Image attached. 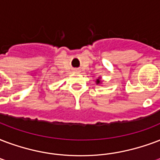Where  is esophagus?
<instances>
[{
  "label": "esophagus",
  "instance_id": "34e87169",
  "mask_svg": "<svg viewBox=\"0 0 160 160\" xmlns=\"http://www.w3.org/2000/svg\"><path fill=\"white\" fill-rule=\"evenodd\" d=\"M74 71H75V72H80V70H79L78 69H74Z\"/></svg>",
  "mask_w": 160,
  "mask_h": 160
}]
</instances>
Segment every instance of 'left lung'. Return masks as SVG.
I'll list each match as a JSON object with an SVG mask.
<instances>
[{"label":"left lung","instance_id":"1","mask_svg":"<svg viewBox=\"0 0 160 160\" xmlns=\"http://www.w3.org/2000/svg\"><path fill=\"white\" fill-rule=\"evenodd\" d=\"M96 85H102V81L101 80V77H98L97 79H96Z\"/></svg>","mask_w":160,"mask_h":160}]
</instances>
